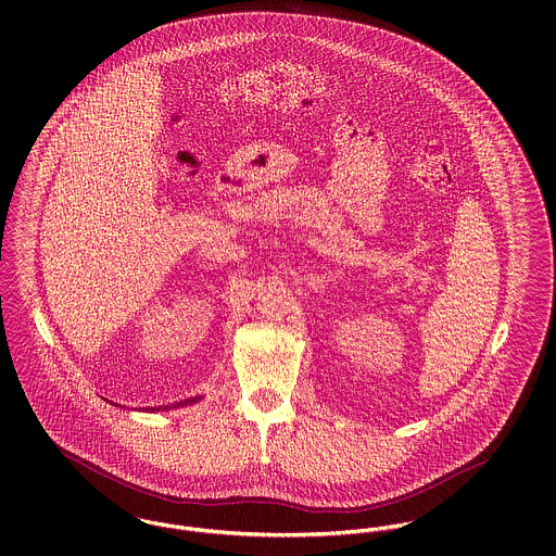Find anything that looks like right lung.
Listing matches in <instances>:
<instances>
[{
  "label": "right lung",
  "mask_w": 556,
  "mask_h": 556,
  "mask_svg": "<svg viewBox=\"0 0 556 556\" xmlns=\"http://www.w3.org/2000/svg\"><path fill=\"white\" fill-rule=\"evenodd\" d=\"M197 400H199V397H188V400H184V402H177V406H181V404H192V402H197ZM173 406H175V404H173ZM154 408H156V406H154ZM154 408H152V410H154ZM159 408H168V406H159Z\"/></svg>",
  "instance_id": "1"
}]
</instances>
